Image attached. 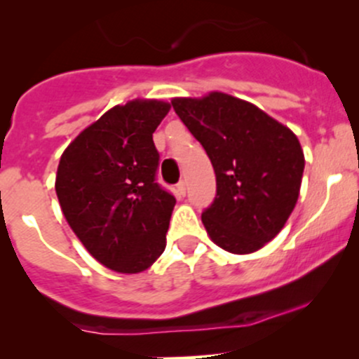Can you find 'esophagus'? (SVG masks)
<instances>
[{"mask_svg": "<svg viewBox=\"0 0 359 359\" xmlns=\"http://www.w3.org/2000/svg\"><path fill=\"white\" fill-rule=\"evenodd\" d=\"M176 190H178L181 196L187 195V181H180V183L176 184Z\"/></svg>", "mask_w": 359, "mask_h": 359, "instance_id": "obj_1", "label": "esophagus"}]
</instances>
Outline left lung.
I'll return each instance as SVG.
<instances>
[{
  "label": "left lung",
  "instance_id": "1",
  "mask_svg": "<svg viewBox=\"0 0 359 359\" xmlns=\"http://www.w3.org/2000/svg\"><path fill=\"white\" fill-rule=\"evenodd\" d=\"M171 104L215 171L217 195L201 213L210 239L232 255L261 249L299 200L305 159L297 135L256 104L225 93Z\"/></svg>",
  "mask_w": 359,
  "mask_h": 359
}]
</instances>
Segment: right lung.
<instances>
[{
  "instance_id": "obj_1",
  "label": "right lung",
  "mask_w": 359,
  "mask_h": 359,
  "mask_svg": "<svg viewBox=\"0 0 359 359\" xmlns=\"http://www.w3.org/2000/svg\"><path fill=\"white\" fill-rule=\"evenodd\" d=\"M171 104H116L62 152L55 193L67 224L88 252L118 273L147 269L166 248L176 198L156 181L152 134Z\"/></svg>"
}]
</instances>
